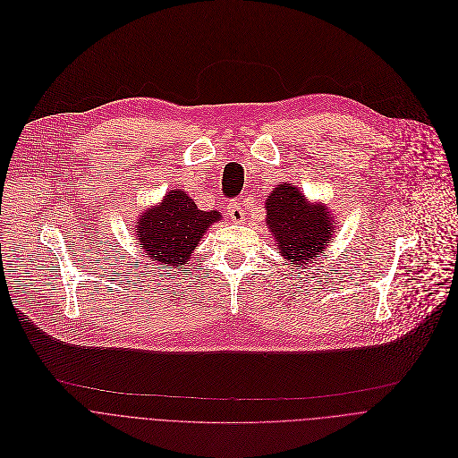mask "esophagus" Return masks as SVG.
Instances as JSON below:
<instances>
[{
  "mask_svg": "<svg viewBox=\"0 0 458 458\" xmlns=\"http://www.w3.org/2000/svg\"><path fill=\"white\" fill-rule=\"evenodd\" d=\"M227 216H229L233 222H236V224H243V220H245V211H243V208H242L238 202H231V204L227 206Z\"/></svg>",
  "mask_w": 458,
  "mask_h": 458,
  "instance_id": "34e87169",
  "label": "esophagus"
}]
</instances>
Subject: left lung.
Listing matches in <instances>:
<instances>
[{
	"instance_id": "left-lung-1",
	"label": "left lung",
	"mask_w": 458,
	"mask_h": 458,
	"mask_svg": "<svg viewBox=\"0 0 458 458\" xmlns=\"http://www.w3.org/2000/svg\"><path fill=\"white\" fill-rule=\"evenodd\" d=\"M267 225L276 242L285 265L314 263L335 233V220L323 204H310L291 184H280L265 200Z\"/></svg>"
}]
</instances>
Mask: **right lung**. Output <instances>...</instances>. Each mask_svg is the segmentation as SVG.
<instances>
[{
    "mask_svg": "<svg viewBox=\"0 0 458 458\" xmlns=\"http://www.w3.org/2000/svg\"><path fill=\"white\" fill-rule=\"evenodd\" d=\"M220 218L218 211H200L186 191L173 190L158 206L140 215L135 233L139 245L155 261V268L169 274L178 265L191 261L200 238Z\"/></svg>",
    "mask_w": 458,
    "mask_h": 458,
    "instance_id": "add662e5",
    "label": "right lung"
}]
</instances>
